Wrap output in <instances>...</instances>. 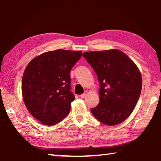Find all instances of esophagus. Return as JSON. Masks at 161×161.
I'll return each instance as SVG.
<instances>
[{
    "label": "esophagus",
    "mask_w": 161,
    "mask_h": 161,
    "mask_svg": "<svg viewBox=\"0 0 161 161\" xmlns=\"http://www.w3.org/2000/svg\"><path fill=\"white\" fill-rule=\"evenodd\" d=\"M87 94H88V92L87 91H85V92H84V94H81L80 96V98H85L86 97V96L87 95Z\"/></svg>",
    "instance_id": "esophagus-1"
}]
</instances>
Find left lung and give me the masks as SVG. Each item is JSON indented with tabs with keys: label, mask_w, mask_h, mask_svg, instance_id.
I'll return each mask as SVG.
<instances>
[{
	"label": "left lung",
	"mask_w": 161,
	"mask_h": 161,
	"mask_svg": "<svg viewBox=\"0 0 161 161\" xmlns=\"http://www.w3.org/2000/svg\"><path fill=\"white\" fill-rule=\"evenodd\" d=\"M83 56L99 81L100 103L91 112L106 125H116L130 116L137 104L142 77L136 64L119 49L87 52Z\"/></svg>",
	"instance_id": "obj_1"
}]
</instances>
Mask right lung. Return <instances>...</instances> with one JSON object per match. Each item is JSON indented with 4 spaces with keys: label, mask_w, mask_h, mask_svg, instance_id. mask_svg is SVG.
<instances>
[{
    "label": "right lung",
    "mask_w": 161,
    "mask_h": 161,
    "mask_svg": "<svg viewBox=\"0 0 161 161\" xmlns=\"http://www.w3.org/2000/svg\"><path fill=\"white\" fill-rule=\"evenodd\" d=\"M81 51L56 49L32 59L22 79V94L28 111L45 125H53L68 115L75 96L70 71Z\"/></svg>",
    "instance_id": "1"
}]
</instances>
